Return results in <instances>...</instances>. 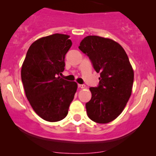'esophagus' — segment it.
Returning <instances> with one entry per match:
<instances>
[{"instance_id": "obj_1", "label": "esophagus", "mask_w": 156, "mask_h": 156, "mask_svg": "<svg viewBox=\"0 0 156 156\" xmlns=\"http://www.w3.org/2000/svg\"><path fill=\"white\" fill-rule=\"evenodd\" d=\"M78 87H79V88H85L86 86L84 85V84H78Z\"/></svg>"}]
</instances>
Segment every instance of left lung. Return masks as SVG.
Segmentation results:
<instances>
[{"instance_id": "left-lung-1", "label": "left lung", "mask_w": 156, "mask_h": 156, "mask_svg": "<svg viewBox=\"0 0 156 156\" xmlns=\"http://www.w3.org/2000/svg\"><path fill=\"white\" fill-rule=\"evenodd\" d=\"M78 48L100 74L98 86L90 87L87 116L97 123H108L122 112L131 95L133 71L128 56L119 43L95 35L84 37Z\"/></svg>"}]
</instances>
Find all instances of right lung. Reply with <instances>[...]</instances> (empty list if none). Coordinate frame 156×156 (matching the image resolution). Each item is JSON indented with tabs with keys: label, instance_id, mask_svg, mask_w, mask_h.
I'll list each match as a JSON object with an SVG mask.
<instances>
[{
	"label": "right lung",
	"instance_id": "obj_1",
	"mask_svg": "<svg viewBox=\"0 0 156 156\" xmlns=\"http://www.w3.org/2000/svg\"><path fill=\"white\" fill-rule=\"evenodd\" d=\"M67 34H53L35 41L21 69L26 97L44 120H62L68 114L78 84L58 75L65 69V56L72 43Z\"/></svg>",
	"mask_w": 156,
	"mask_h": 156
}]
</instances>
